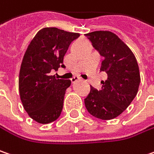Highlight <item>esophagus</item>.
I'll list each match as a JSON object with an SVG mask.
<instances>
[{"label": "esophagus", "instance_id": "esophagus-1", "mask_svg": "<svg viewBox=\"0 0 154 154\" xmlns=\"http://www.w3.org/2000/svg\"><path fill=\"white\" fill-rule=\"evenodd\" d=\"M79 80H80V78H79V77H73V78H72V79H71V82H72V83H75V82H77V81H79Z\"/></svg>", "mask_w": 154, "mask_h": 154}]
</instances>
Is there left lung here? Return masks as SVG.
Here are the masks:
<instances>
[{"label": "left lung", "mask_w": 154, "mask_h": 154, "mask_svg": "<svg viewBox=\"0 0 154 154\" xmlns=\"http://www.w3.org/2000/svg\"><path fill=\"white\" fill-rule=\"evenodd\" d=\"M93 47L105 59L100 71L107 73L102 88L91 87L84 100L90 114L100 119L118 117L134 99L140 82L136 58L131 49L110 31H94L87 34Z\"/></svg>", "instance_id": "obj_1"}]
</instances>
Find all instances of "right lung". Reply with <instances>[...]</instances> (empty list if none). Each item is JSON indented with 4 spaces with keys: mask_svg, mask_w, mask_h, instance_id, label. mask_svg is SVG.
Instances as JSON below:
<instances>
[{
    "mask_svg": "<svg viewBox=\"0 0 154 154\" xmlns=\"http://www.w3.org/2000/svg\"><path fill=\"white\" fill-rule=\"evenodd\" d=\"M79 36L57 27H44L27 47L20 69V97L27 114L38 123H51L61 113L71 81L57 79L50 72L64 67V55Z\"/></svg>",
    "mask_w": 154,
    "mask_h": 154,
    "instance_id": "right-lung-1",
    "label": "right lung"
}]
</instances>
